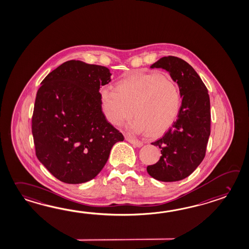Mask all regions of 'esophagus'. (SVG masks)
<instances>
[{
    "mask_svg": "<svg viewBox=\"0 0 249 249\" xmlns=\"http://www.w3.org/2000/svg\"><path fill=\"white\" fill-rule=\"evenodd\" d=\"M126 140H127V142H129L130 144H132L134 146H137V147H141L143 145V142L142 141L134 139V138H130V137H127Z\"/></svg>",
    "mask_w": 249,
    "mask_h": 249,
    "instance_id": "1",
    "label": "esophagus"
}]
</instances>
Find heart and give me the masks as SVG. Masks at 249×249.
I'll return each mask as SVG.
<instances>
[{
  "label": "heart",
  "mask_w": 249,
  "mask_h": 249,
  "mask_svg": "<svg viewBox=\"0 0 249 249\" xmlns=\"http://www.w3.org/2000/svg\"><path fill=\"white\" fill-rule=\"evenodd\" d=\"M113 90H101V110L105 120L117 127L133 113L136 117L127 125L129 132L160 134L172 126L180 111L177 84L158 73L129 74L117 81Z\"/></svg>",
  "instance_id": "obj_1"
}]
</instances>
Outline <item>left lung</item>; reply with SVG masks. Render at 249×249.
<instances>
[{"instance_id":"1","label":"left lung","mask_w":249,"mask_h":249,"mask_svg":"<svg viewBox=\"0 0 249 249\" xmlns=\"http://www.w3.org/2000/svg\"><path fill=\"white\" fill-rule=\"evenodd\" d=\"M150 68L170 73L178 86L182 104L172 127L152 143L160 148L161 155L146 171L159 181H178L188 177L205 158L211 132L210 97L201 77L187 61L168 56Z\"/></svg>"}]
</instances>
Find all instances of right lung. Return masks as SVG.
Listing matches in <instances>:
<instances>
[{"mask_svg": "<svg viewBox=\"0 0 249 249\" xmlns=\"http://www.w3.org/2000/svg\"><path fill=\"white\" fill-rule=\"evenodd\" d=\"M111 76L106 67L72 60L41 83L32 118L36 155L62 182L93 179L112 146L124 140L100 107V87L110 83Z\"/></svg>", "mask_w": 249, "mask_h": 249, "instance_id": "add662e5", "label": "right lung"}]
</instances>
